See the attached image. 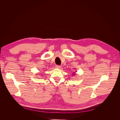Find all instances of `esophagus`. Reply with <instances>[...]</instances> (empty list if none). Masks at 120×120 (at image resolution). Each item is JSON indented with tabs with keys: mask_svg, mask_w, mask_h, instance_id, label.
<instances>
[{
	"mask_svg": "<svg viewBox=\"0 0 120 120\" xmlns=\"http://www.w3.org/2000/svg\"><path fill=\"white\" fill-rule=\"evenodd\" d=\"M60 67H61L60 66H59V65H56V68H60Z\"/></svg>",
	"mask_w": 120,
	"mask_h": 120,
	"instance_id": "1",
	"label": "esophagus"
}]
</instances>
